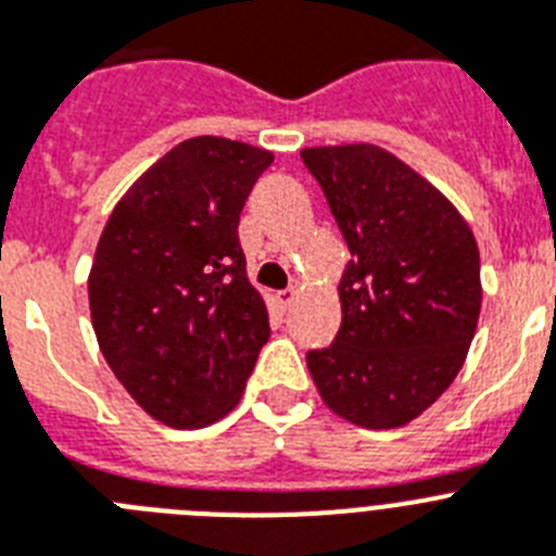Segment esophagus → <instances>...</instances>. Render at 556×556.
Masks as SVG:
<instances>
[{"mask_svg": "<svg viewBox=\"0 0 556 556\" xmlns=\"http://www.w3.org/2000/svg\"><path fill=\"white\" fill-rule=\"evenodd\" d=\"M277 302H279V307H282V311H288V307L293 305V302H296V288H286V291H279L277 293Z\"/></svg>", "mask_w": 556, "mask_h": 556, "instance_id": "esophagus-1", "label": "esophagus"}]
</instances>
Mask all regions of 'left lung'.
I'll use <instances>...</instances> for the list:
<instances>
[{
    "label": "left lung",
    "instance_id": "1",
    "mask_svg": "<svg viewBox=\"0 0 556 556\" xmlns=\"http://www.w3.org/2000/svg\"><path fill=\"white\" fill-rule=\"evenodd\" d=\"M350 249L342 328L307 370L336 415L413 421L455 381L480 314L472 228L432 184L370 143L302 149Z\"/></svg>",
    "mask_w": 556,
    "mask_h": 556
}]
</instances>
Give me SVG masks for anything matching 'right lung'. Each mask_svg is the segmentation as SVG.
<instances>
[{"label":"right lung","instance_id":"add662e5","mask_svg":"<svg viewBox=\"0 0 556 556\" xmlns=\"http://www.w3.org/2000/svg\"><path fill=\"white\" fill-rule=\"evenodd\" d=\"M274 155L191 138L135 180L98 240L90 314L115 379L152 418L206 427L235 409L268 342L240 212Z\"/></svg>","mask_w":556,"mask_h":556}]
</instances>
